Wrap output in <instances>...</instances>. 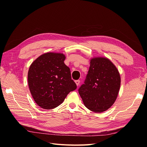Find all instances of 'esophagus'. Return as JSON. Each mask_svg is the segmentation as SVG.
Segmentation results:
<instances>
[{"label": "esophagus", "mask_w": 147, "mask_h": 147, "mask_svg": "<svg viewBox=\"0 0 147 147\" xmlns=\"http://www.w3.org/2000/svg\"><path fill=\"white\" fill-rule=\"evenodd\" d=\"M80 82V81L79 80H75V83H76V85H77V86H79V85Z\"/></svg>", "instance_id": "1"}]
</instances>
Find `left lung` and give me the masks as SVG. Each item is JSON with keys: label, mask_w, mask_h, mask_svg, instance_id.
Returning <instances> with one entry per match:
<instances>
[{"label": "left lung", "mask_w": 147, "mask_h": 147, "mask_svg": "<svg viewBox=\"0 0 147 147\" xmlns=\"http://www.w3.org/2000/svg\"><path fill=\"white\" fill-rule=\"evenodd\" d=\"M88 74L78 91L89 110L102 113L114 103L120 87V76L117 68L105 58L90 60Z\"/></svg>", "instance_id": "1"}]
</instances>
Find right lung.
Returning <instances> with one entry per match:
<instances>
[{"label":"right lung","mask_w":147,"mask_h":147,"mask_svg":"<svg viewBox=\"0 0 147 147\" xmlns=\"http://www.w3.org/2000/svg\"><path fill=\"white\" fill-rule=\"evenodd\" d=\"M63 53L49 52L37 58L30 65L28 83L36 103L42 109H55L77 88L71 71L64 63Z\"/></svg>","instance_id":"obj_1"}]
</instances>
